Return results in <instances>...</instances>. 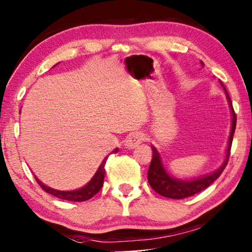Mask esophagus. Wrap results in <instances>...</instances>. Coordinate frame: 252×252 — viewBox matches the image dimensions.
I'll list each match as a JSON object with an SVG mask.
<instances>
[{"mask_svg": "<svg viewBox=\"0 0 252 252\" xmlns=\"http://www.w3.org/2000/svg\"><path fill=\"white\" fill-rule=\"evenodd\" d=\"M141 143H143V136H141L140 133L134 132L129 134V137L126 139L125 145L126 148H129V150H133V148L139 146Z\"/></svg>", "mask_w": 252, "mask_h": 252, "instance_id": "34e87169", "label": "esophagus"}]
</instances>
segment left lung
<instances>
[{
    "label": "left lung",
    "mask_w": 252,
    "mask_h": 252,
    "mask_svg": "<svg viewBox=\"0 0 252 252\" xmlns=\"http://www.w3.org/2000/svg\"><path fill=\"white\" fill-rule=\"evenodd\" d=\"M201 65L203 66V63L201 62ZM221 84V87L224 88L226 98H227L229 108H231V114H232V126H231V132H229L228 141H227V148H226L225 158L222 164L219 166L217 170H215L214 172L208 173V175L197 177L194 179H179L176 178L170 175L166 171L164 165L162 163V158L158 151L154 146H152V151H153V157H152L151 165L148 169V175L147 179L148 183L152 189L155 192L160 194V195L169 198H176V200H180V198H185L189 196H192L194 194H196L201 190L207 189L208 186H210L219 176L221 175V172L224 171L225 166L227 165L229 153H231V146L233 141V134L235 132V126H236V115L234 113L233 106L231 98L227 94V90L224 87V84Z\"/></svg>",
    "instance_id": "1"
}]
</instances>
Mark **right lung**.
I'll return each instance as SVG.
<instances>
[{
  "mask_svg": "<svg viewBox=\"0 0 252 252\" xmlns=\"http://www.w3.org/2000/svg\"><path fill=\"white\" fill-rule=\"evenodd\" d=\"M56 66V65H55ZM54 66V67H55ZM119 148H115L114 151H112V153H118ZM111 153V154H112ZM108 155L106 157L102 162L99 165V168L95 173L94 175V177L90 179V182L86 184L83 187L77 189H73V190H59V189H51L47 185H44L41 180H38L37 177L36 182L38 183V185L42 187V189L45 190V192L51 194L58 198H62V200H66V201H73V202H82V201H87L91 198L94 195H95L99 190L101 189L102 184H104V178H105V164L106 161H107Z\"/></svg>",
  "mask_w": 252,
  "mask_h": 252,
  "instance_id": "right-lung-1",
  "label": "right lung"
}]
</instances>
